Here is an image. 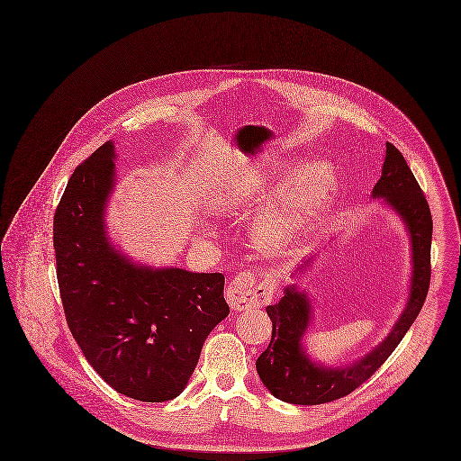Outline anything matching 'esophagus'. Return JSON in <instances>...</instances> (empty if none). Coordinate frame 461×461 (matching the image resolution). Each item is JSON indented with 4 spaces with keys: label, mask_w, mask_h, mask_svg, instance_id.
Here are the masks:
<instances>
[{
    "label": "esophagus",
    "mask_w": 461,
    "mask_h": 461,
    "mask_svg": "<svg viewBox=\"0 0 461 461\" xmlns=\"http://www.w3.org/2000/svg\"><path fill=\"white\" fill-rule=\"evenodd\" d=\"M226 299L233 310H249L266 306L273 299V283L255 273H240L231 279Z\"/></svg>",
    "instance_id": "esophagus-1"
}]
</instances>
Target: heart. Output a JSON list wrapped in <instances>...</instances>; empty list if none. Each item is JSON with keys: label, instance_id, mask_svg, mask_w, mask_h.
Listing matches in <instances>:
<instances>
[{"label": "heart", "instance_id": "obj_1", "mask_svg": "<svg viewBox=\"0 0 461 461\" xmlns=\"http://www.w3.org/2000/svg\"><path fill=\"white\" fill-rule=\"evenodd\" d=\"M337 175L330 164L319 162L304 167L285 190L276 206L255 226L257 242L269 251H285L299 233L331 203L337 194ZM240 188L264 194V180H249Z\"/></svg>", "mask_w": 461, "mask_h": 461}]
</instances>
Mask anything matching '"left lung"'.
I'll list each match as a JSON object with an SVG mask.
<instances>
[{
  "instance_id": "obj_1",
  "label": "left lung",
  "mask_w": 461,
  "mask_h": 461,
  "mask_svg": "<svg viewBox=\"0 0 461 461\" xmlns=\"http://www.w3.org/2000/svg\"><path fill=\"white\" fill-rule=\"evenodd\" d=\"M372 199H383L402 221L410 235L411 277L404 310L384 340L367 355L353 364L331 367L310 358L303 342L313 319L310 295L299 290L295 283L285 286L279 303L266 308L273 321V337L269 348L257 360V372L262 383L285 402L322 404L351 393L384 364L424 304L431 279V212L404 157L390 142H386L381 178L372 188ZM313 258L306 260L292 276H301L308 271Z\"/></svg>"
}]
</instances>
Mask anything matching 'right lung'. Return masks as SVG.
Wrapping results in <instances>:
<instances>
[{
  "label": "right lung",
  "mask_w": 461,
  "mask_h": 461,
  "mask_svg": "<svg viewBox=\"0 0 461 461\" xmlns=\"http://www.w3.org/2000/svg\"><path fill=\"white\" fill-rule=\"evenodd\" d=\"M115 148L80 164L55 212L53 246L68 326L119 393L164 402L184 392L210 331L228 317L221 273L133 262L108 237Z\"/></svg>",
  "instance_id": "right-lung-1"
}]
</instances>
